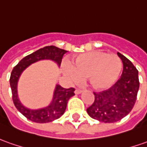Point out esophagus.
Here are the masks:
<instances>
[{
	"label": "esophagus",
	"mask_w": 147,
	"mask_h": 147,
	"mask_svg": "<svg viewBox=\"0 0 147 147\" xmlns=\"http://www.w3.org/2000/svg\"><path fill=\"white\" fill-rule=\"evenodd\" d=\"M74 93H75V94H80L82 93V90H79V89H76L75 91H74Z\"/></svg>",
	"instance_id": "34e87169"
}]
</instances>
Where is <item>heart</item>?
Segmentation results:
<instances>
[{
	"label": "heart",
	"instance_id": "b5f03b06",
	"mask_svg": "<svg viewBox=\"0 0 147 147\" xmlns=\"http://www.w3.org/2000/svg\"><path fill=\"white\" fill-rule=\"evenodd\" d=\"M63 71L73 83L87 78L95 90H104L113 86L121 77L122 62L115 54L95 50L74 56L70 65H65Z\"/></svg>",
	"mask_w": 147,
	"mask_h": 147
}]
</instances>
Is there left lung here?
Instances as JSON below:
<instances>
[{
  "label": "left lung",
  "instance_id": "obj_1",
  "mask_svg": "<svg viewBox=\"0 0 147 147\" xmlns=\"http://www.w3.org/2000/svg\"><path fill=\"white\" fill-rule=\"evenodd\" d=\"M123 64L121 78L107 90L94 93V101L87 108L91 118L113 123L126 117L135 104L139 89L138 71L124 55L118 53Z\"/></svg>",
  "mask_w": 147,
  "mask_h": 147
}]
</instances>
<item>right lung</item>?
<instances>
[{
	"label": "right lung",
	"mask_w": 147,
	"mask_h": 147,
	"mask_svg": "<svg viewBox=\"0 0 147 147\" xmlns=\"http://www.w3.org/2000/svg\"><path fill=\"white\" fill-rule=\"evenodd\" d=\"M67 52L65 49L57 48L53 45L45 46L25 57L13 68L9 79L13 101L16 108L30 121L37 123H46L60 118L65 111L69 99L74 95L75 90L74 88L65 89L60 85H56L52 101L49 106L36 110L29 109L24 106L18 98V83L21 74L30 65L42 60L54 61L57 66L60 67L64 54Z\"/></svg>",
	"instance_id": "obj_1"
}]
</instances>
